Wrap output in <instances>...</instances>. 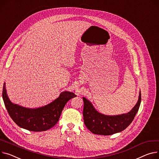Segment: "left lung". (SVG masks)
Masks as SVG:
<instances>
[{
	"label": "left lung",
	"mask_w": 159,
	"mask_h": 159,
	"mask_svg": "<svg viewBox=\"0 0 159 159\" xmlns=\"http://www.w3.org/2000/svg\"><path fill=\"white\" fill-rule=\"evenodd\" d=\"M84 100L83 116L86 127L93 134L109 135L124 130L132 122L140 107L141 94L139 91L138 100L132 109L125 114L105 115L97 111L87 98Z\"/></svg>",
	"instance_id": "left-lung-1"
}]
</instances>
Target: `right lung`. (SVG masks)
I'll return each instance as SVG.
<instances>
[{"label": "right lung", "instance_id": "right-lung-1", "mask_svg": "<svg viewBox=\"0 0 159 159\" xmlns=\"http://www.w3.org/2000/svg\"><path fill=\"white\" fill-rule=\"evenodd\" d=\"M77 97L73 92L63 91L58 98L45 106L30 109L12 103L9 100L4 83L2 98L6 108L14 122L20 127L33 132L46 131L59 121L66 103Z\"/></svg>", "mask_w": 159, "mask_h": 159}]
</instances>
